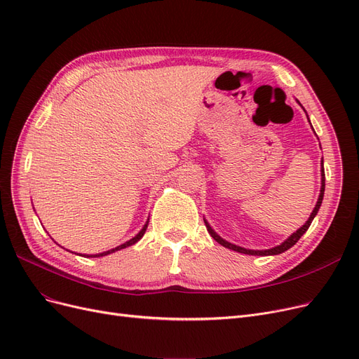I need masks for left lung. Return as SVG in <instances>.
Returning a JSON list of instances; mask_svg holds the SVG:
<instances>
[{"label":"left lung","mask_w":359,"mask_h":359,"mask_svg":"<svg viewBox=\"0 0 359 359\" xmlns=\"http://www.w3.org/2000/svg\"><path fill=\"white\" fill-rule=\"evenodd\" d=\"M297 103H299V102H297ZM299 104H300V103H299ZM300 106H302V104H300ZM304 110H305V109H304ZM306 118H308V114H306ZM308 121H309V118H308ZM309 123H311V121H309ZM323 163H324V162L321 161V190H320V196H318V200H317V205H315V208H313L312 213L309 215L308 221H306L302 226H300L296 233H293L289 238H285V240L281 243V245H278V246H276V248H272V249H265V250H252V249L240 248V246H237V245H233V243H229V241L224 240L219 234L215 233V231H213V228L209 225V222L203 218L205 225H206V228H208L209 234L213 237V240H215V241H218L221 246H224V248H226V249H231V250L238 252V253H245V255H253V256H269V255H280V253H283V252H285V250H289L292 246H294V245H296L297 240L308 231V228H309L311 222L313 221L315 215L318 213L320 206H321V203H323L324 190H325V174H324V166H323Z\"/></svg>","instance_id":"left-lung-1"}]
</instances>
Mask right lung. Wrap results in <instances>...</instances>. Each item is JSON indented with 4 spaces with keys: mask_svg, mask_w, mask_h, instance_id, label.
Masks as SVG:
<instances>
[{
    "mask_svg": "<svg viewBox=\"0 0 359 359\" xmlns=\"http://www.w3.org/2000/svg\"><path fill=\"white\" fill-rule=\"evenodd\" d=\"M147 225H149V219H147V222L144 224V226H142L141 229H140V233L135 236V237H133L131 240H128V241H125L123 245H121V246H118V248H114V249H110V250H107V252H103V253H98V255H83V256H87V257H100V256H106V255H110V253H113V252H118V250H121V249H125V248H128V246H133V245H135V243L144 236V233H146V229H147ZM74 253V252H72ZM79 256H82V255H79Z\"/></svg>",
    "mask_w": 359,
    "mask_h": 359,
    "instance_id": "1",
    "label": "right lung"
}]
</instances>
